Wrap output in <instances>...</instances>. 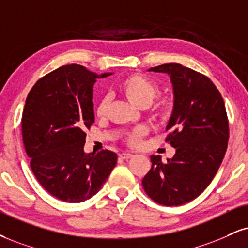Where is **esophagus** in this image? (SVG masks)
<instances>
[{"label": "esophagus", "instance_id": "34e87169", "mask_svg": "<svg viewBox=\"0 0 248 248\" xmlns=\"http://www.w3.org/2000/svg\"><path fill=\"white\" fill-rule=\"evenodd\" d=\"M134 156L133 154H129V153H124L120 155V158H122V159H129V158H132Z\"/></svg>", "mask_w": 248, "mask_h": 248}]
</instances>
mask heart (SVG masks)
<instances>
[{"label": "heart", "mask_w": 248, "mask_h": 248, "mask_svg": "<svg viewBox=\"0 0 248 248\" xmlns=\"http://www.w3.org/2000/svg\"><path fill=\"white\" fill-rule=\"evenodd\" d=\"M119 90L121 93L127 98L130 103L139 107H145L151 101L155 99L159 88L154 80L148 78L147 76L141 75V74H132L128 75L121 80L119 84ZM109 99L108 97H103L98 103L97 108H95V114L99 118L106 115L107 108H108ZM173 108H174V104L171 98H162L158 100L151 111V115L156 121L165 122L171 118ZM143 135L142 129H135L134 132L128 136V142L130 144L135 145L140 142L141 136Z\"/></svg>", "instance_id": "obj_1"}]
</instances>
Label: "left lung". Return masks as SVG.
Returning <instances> with one entry per match:
<instances>
[{
  "instance_id": "left-lung-1",
  "label": "left lung",
  "mask_w": 248,
  "mask_h": 248,
  "mask_svg": "<svg viewBox=\"0 0 248 248\" xmlns=\"http://www.w3.org/2000/svg\"><path fill=\"white\" fill-rule=\"evenodd\" d=\"M149 71L165 73L171 79L174 108L165 141L175 155L166 163L153 155L142 185L157 203L181 205L209 186L222 164L229 141L225 104L207 76L183 64L165 63Z\"/></svg>"
}]
</instances>
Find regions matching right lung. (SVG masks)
<instances>
[{
	"label": "right lung",
	"mask_w": 248,
	"mask_h": 248,
	"mask_svg": "<svg viewBox=\"0 0 248 248\" xmlns=\"http://www.w3.org/2000/svg\"><path fill=\"white\" fill-rule=\"evenodd\" d=\"M97 75L79 64L62 65L41 77L26 98L23 143L32 172L50 195L77 203L99 192L118 156L109 150L85 154L86 129L94 122Z\"/></svg>",
	"instance_id": "right-lung-1"
}]
</instances>
